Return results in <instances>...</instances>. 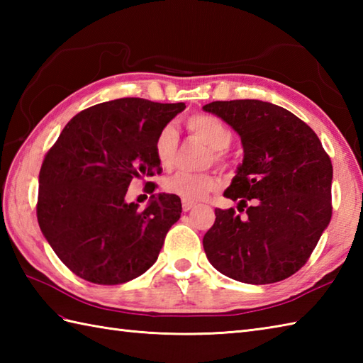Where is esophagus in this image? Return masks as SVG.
Listing matches in <instances>:
<instances>
[{"mask_svg":"<svg viewBox=\"0 0 363 363\" xmlns=\"http://www.w3.org/2000/svg\"><path fill=\"white\" fill-rule=\"evenodd\" d=\"M191 207H195V203H191V201H182V211L184 212H189Z\"/></svg>","mask_w":363,"mask_h":363,"instance_id":"34e87169","label":"esophagus"}]
</instances>
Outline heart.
<instances>
[{"label":"heart","instance_id":"b5f03b06","mask_svg":"<svg viewBox=\"0 0 363 363\" xmlns=\"http://www.w3.org/2000/svg\"><path fill=\"white\" fill-rule=\"evenodd\" d=\"M186 126L191 134L198 135L211 146V160L217 164H226V150L233 143L234 134L225 121L211 113H195L186 120ZM179 135L173 125H167L159 130L154 140V156L164 168H169L176 160ZM167 194L181 198L182 201H199L211 191L220 187L218 176L212 172L189 173L177 172L162 182Z\"/></svg>","mask_w":363,"mask_h":363}]
</instances>
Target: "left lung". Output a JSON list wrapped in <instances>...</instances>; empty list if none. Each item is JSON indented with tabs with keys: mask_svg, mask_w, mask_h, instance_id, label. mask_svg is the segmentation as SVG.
Here are the masks:
<instances>
[{
	"mask_svg": "<svg viewBox=\"0 0 363 363\" xmlns=\"http://www.w3.org/2000/svg\"><path fill=\"white\" fill-rule=\"evenodd\" d=\"M242 138L245 157L203 245L220 273L246 284L287 279L306 265L333 217V164L318 135L284 107L259 99L206 104ZM250 204L248 205L247 203Z\"/></svg>",
	"mask_w": 363,
	"mask_h": 363,
	"instance_id": "obj_1",
	"label": "left lung"
}]
</instances>
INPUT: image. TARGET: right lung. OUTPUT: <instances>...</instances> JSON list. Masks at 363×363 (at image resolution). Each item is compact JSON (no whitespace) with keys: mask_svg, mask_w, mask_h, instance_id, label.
<instances>
[{"mask_svg":"<svg viewBox=\"0 0 363 363\" xmlns=\"http://www.w3.org/2000/svg\"><path fill=\"white\" fill-rule=\"evenodd\" d=\"M184 103L120 98L91 106L67 123L42 162L37 220L67 268L89 282L118 285L157 260L179 220L181 199L159 194L146 209L125 201L134 177L160 174L159 130ZM150 184V194L156 184Z\"/></svg>","mask_w":363,"mask_h":363,"instance_id":"right-lung-1","label":"right lung"}]
</instances>
